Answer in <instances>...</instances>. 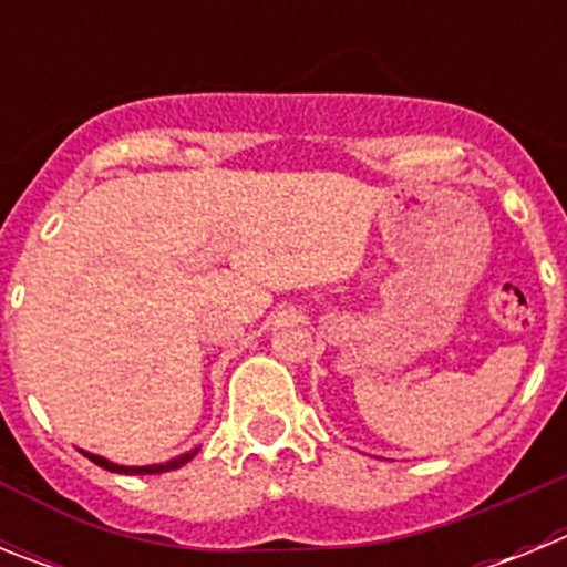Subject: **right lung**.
<instances>
[{
  "instance_id": "1",
  "label": "right lung",
  "mask_w": 567,
  "mask_h": 567,
  "mask_svg": "<svg viewBox=\"0 0 567 567\" xmlns=\"http://www.w3.org/2000/svg\"><path fill=\"white\" fill-rule=\"evenodd\" d=\"M82 454L87 460H93L99 468L113 471V474H164V471H175V468H182V465H187L189 460L198 454V449H193V452L187 454H178V457L167 460V463H155V465H118V463H110L107 457H99V454H90V452H82Z\"/></svg>"
}]
</instances>
